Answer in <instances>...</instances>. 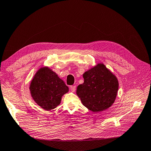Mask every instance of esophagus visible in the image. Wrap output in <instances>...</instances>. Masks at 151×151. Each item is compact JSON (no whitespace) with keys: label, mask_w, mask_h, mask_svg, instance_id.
<instances>
[{"label":"esophagus","mask_w":151,"mask_h":151,"mask_svg":"<svg viewBox=\"0 0 151 151\" xmlns=\"http://www.w3.org/2000/svg\"><path fill=\"white\" fill-rule=\"evenodd\" d=\"M70 89L72 92H75V91H76V86H71L70 87Z\"/></svg>","instance_id":"1"}]
</instances>
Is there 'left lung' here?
Masks as SVG:
<instances>
[{
  "label": "left lung",
  "mask_w": 151,
  "mask_h": 151,
  "mask_svg": "<svg viewBox=\"0 0 151 151\" xmlns=\"http://www.w3.org/2000/svg\"><path fill=\"white\" fill-rule=\"evenodd\" d=\"M84 83L76 94L84 106L94 113L107 109L115 102L119 87L117 77L103 63L85 72Z\"/></svg>",
  "instance_id": "left-lung-1"
}]
</instances>
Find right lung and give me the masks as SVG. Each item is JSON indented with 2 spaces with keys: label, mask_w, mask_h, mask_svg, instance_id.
Masks as SVG:
<instances>
[{
  "label": "right lung",
  "mask_w": 151,
  "mask_h": 151,
  "mask_svg": "<svg viewBox=\"0 0 151 151\" xmlns=\"http://www.w3.org/2000/svg\"><path fill=\"white\" fill-rule=\"evenodd\" d=\"M31 97L45 110L55 108L61 103L62 97L68 92V88L55 72L48 67L37 70L29 85Z\"/></svg>",
  "instance_id": "obj_1"
}]
</instances>
